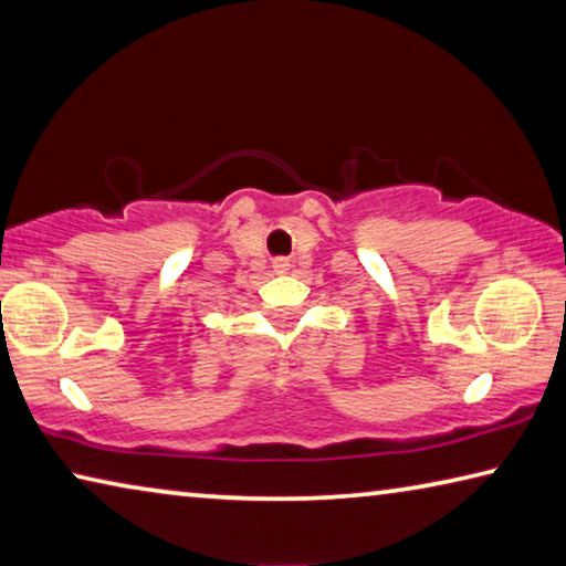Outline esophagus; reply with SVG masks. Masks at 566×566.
Masks as SVG:
<instances>
[{"mask_svg": "<svg viewBox=\"0 0 566 566\" xmlns=\"http://www.w3.org/2000/svg\"><path fill=\"white\" fill-rule=\"evenodd\" d=\"M272 270H274L276 274H284L286 270H290V262H286V260H274V264H272Z\"/></svg>", "mask_w": 566, "mask_h": 566, "instance_id": "esophagus-1", "label": "esophagus"}]
</instances>
